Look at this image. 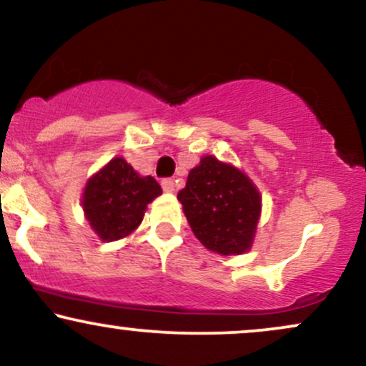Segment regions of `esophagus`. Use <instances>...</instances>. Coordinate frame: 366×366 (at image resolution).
<instances>
[{"label":"esophagus","mask_w":366,"mask_h":366,"mask_svg":"<svg viewBox=\"0 0 366 366\" xmlns=\"http://www.w3.org/2000/svg\"><path fill=\"white\" fill-rule=\"evenodd\" d=\"M162 187H163V191H165V192H174V189H175L174 180H172V179H163L162 180Z\"/></svg>","instance_id":"34e87169"}]
</instances>
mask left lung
Returning <instances> with one entry per match:
<instances>
[{
	"mask_svg": "<svg viewBox=\"0 0 366 366\" xmlns=\"http://www.w3.org/2000/svg\"><path fill=\"white\" fill-rule=\"evenodd\" d=\"M179 201L194 236L209 251L242 254L253 244L262 196L236 167L203 157L187 175Z\"/></svg>",
	"mask_w": 366,
	"mask_h": 366,
	"instance_id": "1",
	"label": "left lung"
}]
</instances>
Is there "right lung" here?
Wrapping results in <instances>:
<instances>
[{"instance_id":"obj_1","label":"right lung","mask_w":366,"mask_h":366,"mask_svg":"<svg viewBox=\"0 0 366 366\" xmlns=\"http://www.w3.org/2000/svg\"><path fill=\"white\" fill-rule=\"evenodd\" d=\"M162 194L151 175L141 177L124 158H113L87 180L82 208L103 241H117L139 227L146 207Z\"/></svg>"}]
</instances>
